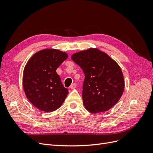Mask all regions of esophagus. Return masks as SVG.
Here are the masks:
<instances>
[{
    "instance_id": "34e87169",
    "label": "esophagus",
    "mask_w": 153,
    "mask_h": 153,
    "mask_svg": "<svg viewBox=\"0 0 153 153\" xmlns=\"http://www.w3.org/2000/svg\"><path fill=\"white\" fill-rule=\"evenodd\" d=\"M76 87V84H75V83H74V84H72L71 85V86H70V88H71V89H75Z\"/></svg>"
}]
</instances>
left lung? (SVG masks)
<instances>
[{"instance_id":"8db88e82","label":"left lung","mask_w":153,"mask_h":153,"mask_svg":"<svg viewBox=\"0 0 153 153\" xmlns=\"http://www.w3.org/2000/svg\"><path fill=\"white\" fill-rule=\"evenodd\" d=\"M85 75L82 99L92 114L103 112L116 104L123 95L124 80L119 64L106 53L91 48L71 55Z\"/></svg>"}]
</instances>
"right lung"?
Wrapping results in <instances>:
<instances>
[{"mask_svg": "<svg viewBox=\"0 0 153 153\" xmlns=\"http://www.w3.org/2000/svg\"><path fill=\"white\" fill-rule=\"evenodd\" d=\"M66 52L44 49L34 53L24 69L23 86L26 97L37 108L46 112L56 110L69 92L56 69L68 58Z\"/></svg>", "mask_w": 153, "mask_h": 153, "instance_id": "add662e5", "label": "right lung"}]
</instances>
